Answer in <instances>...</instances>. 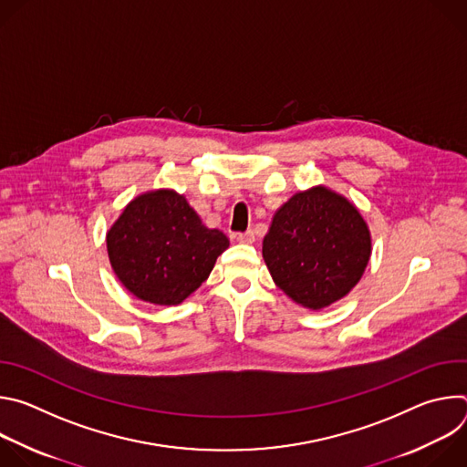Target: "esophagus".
<instances>
[{
  "instance_id": "esophagus-1",
  "label": "esophagus",
  "mask_w": 467,
  "mask_h": 467,
  "mask_svg": "<svg viewBox=\"0 0 467 467\" xmlns=\"http://www.w3.org/2000/svg\"><path fill=\"white\" fill-rule=\"evenodd\" d=\"M234 238H236V242H240V244H253V242H254V233H253V231L238 233Z\"/></svg>"
}]
</instances>
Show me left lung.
<instances>
[{
	"label": "left lung",
	"mask_w": 467,
	"mask_h": 467,
	"mask_svg": "<svg viewBox=\"0 0 467 467\" xmlns=\"http://www.w3.org/2000/svg\"><path fill=\"white\" fill-rule=\"evenodd\" d=\"M262 256L274 283L294 303L321 310L344 299L362 279L371 233L346 195L317 184L277 209Z\"/></svg>",
	"instance_id": "8db88e82"
}]
</instances>
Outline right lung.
Segmentation results:
<instances>
[{"instance_id":"add662e5","label":"right lung","mask_w":467,"mask_h":467,"mask_svg":"<svg viewBox=\"0 0 467 467\" xmlns=\"http://www.w3.org/2000/svg\"><path fill=\"white\" fill-rule=\"evenodd\" d=\"M229 247L173 188L148 190L125 205L107 231V253L119 283L135 297L173 306L202 286Z\"/></svg>"}]
</instances>
